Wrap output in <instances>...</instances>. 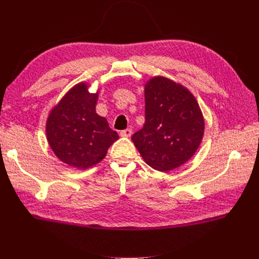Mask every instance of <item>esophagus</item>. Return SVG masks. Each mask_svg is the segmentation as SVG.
I'll use <instances>...</instances> for the list:
<instances>
[{"instance_id":"obj_1","label":"esophagus","mask_w":259,"mask_h":259,"mask_svg":"<svg viewBox=\"0 0 259 259\" xmlns=\"http://www.w3.org/2000/svg\"><path fill=\"white\" fill-rule=\"evenodd\" d=\"M132 134H133V132H132L131 128H126V130H124V131H121V132H120V135H121L122 137H131Z\"/></svg>"}]
</instances>
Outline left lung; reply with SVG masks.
Wrapping results in <instances>:
<instances>
[{
  "instance_id": "obj_1",
  "label": "left lung",
  "mask_w": 259,
  "mask_h": 259,
  "mask_svg": "<svg viewBox=\"0 0 259 259\" xmlns=\"http://www.w3.org/2000/svg\"><path fill=\"white\" fill-rule=\"evenodd\" d=\"M145 124L132 136L149 166L168 171L198 150L204 119L198 101L183 85L154 76L145 85Z\"/></svg>"
}]
</instances>
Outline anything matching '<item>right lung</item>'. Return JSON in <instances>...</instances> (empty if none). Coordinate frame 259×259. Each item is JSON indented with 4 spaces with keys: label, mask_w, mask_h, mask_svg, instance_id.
I'll return each mask as SVG.
<instances>
[{
    "label": "right lung",
    "mask_w": 259,
    "mask_h": 259,
    "mask_svg": "<svg viewBox=\"0 0 259 259\" xmlns=\"http://www.w3.org/2000/svg\"><path fill=\"white\" fill-rule=\"evenodd\" d=\"M79 83L53 108L46 122V136L57 158L70 166L86 169L103 160L119 139L105 117L96 113L98 92Z\"/></svg>",
    "instance_id": "right-lung-1"
}]
</instances>
